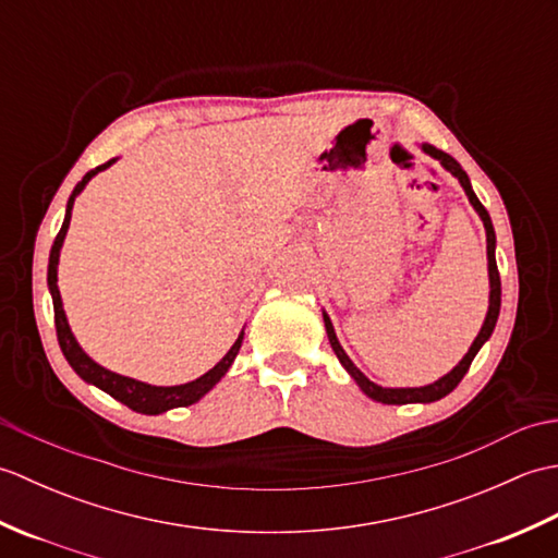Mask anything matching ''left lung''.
Listing matches in <instances>:
<instances>
[{
    "instance_id": "left-lung-1",
    "label": "left lung",
    "mask_w": 558,
    "mask_h": 558,
    "mask_svg": "<svg viewBox=\"0 0 558 558\" xmlns=\"http://www.w3.org/2000/svg\"><path fill=\"white\" fill-rule=\"evenodd\" d=\"M422 150L429 153V156L436 158L438 162H441L450 174L458 177V182H460L462 189H465V194H468V198H470L472 208H475V210L480 213V218H482V222H484V230H487L489 288H492V290H489V312H487V318H484L482 330L477 333L475 342H472L468 354L458 362V366H453V372H448L446 376L438 378V381H434V384H429V386H422V388H384V386H376L374 381H369V378H366V376L357 369V366L352 364V360L348 357L345 350L340 348V342H338V338H336V330H333V324H330L328 314L324 312V324H326V333H328V340H330V348H333V352L338 354L340 364L345 366L348 374L354 378V381H357V386L364 390L366 396H369V398L376 400V402H384V405H405V402H434V400L446 398V396L450 393V390H453V388L462 381V376L468 374L472 360H475V354L480 352V348H482L484 342L489 340V336L494 333L496 318H499V310H501V278H499V268H496V254H494V248H496V234H494V225H492L489 213H487V208H484V206L480 204V198L475 196V192H472V184H470V180H468V174H465V170L460 168V162H458L456 158H450L448 153L438 150V148H434V146H429V144H424Z\"/></svg>"
}]
</instances>
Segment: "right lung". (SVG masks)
Instances as JSON below:
<instances>
[{"label":"right lung","mask_w":558,"mask_h":558,"mask_svg":"<svg viewBox=\"0 0 558 558\" xmlns=\"http://www.w3.org/2000/svg\"><path fill=\"white\" fill-rule=\"evenodd\" d=\"M112 162L114 160H108L105 165H98L96 170L86 172V177H83V180L76 184V189L69 196L62 230H59L57 236H54V244H52V252H50V266H47V286H50L52 304H54V328H57L59 348H62L66 362L71 364V369H74L83 378V381L98 386L100 390H105V393H110L114 400L124 402V405L132 408L134 412L160 414V412H168L172 408L194 405L196 400L204 398L208 390L216 386L225 374H228V369H230L234 357H236V352H240V348H242L244 330L240 333V338L234 340V345L230 348V352L225 354V357L216 366H213L210 372H206L204 376H198L196 381H189V384H182V386H150V384H144V381H136V378L114 374L110 369H105V366L93 362L88 354L81 350V345L76 342L74 333H71V328L66 324V314H64V306H62V294H59V288H57L59 248H62L66 230H69V220H71V208H74V198L83 192V186L90 182V177H96L98 172L108 170Z\"/></svg>","instance_id":"add662e5"}]
</instances>
